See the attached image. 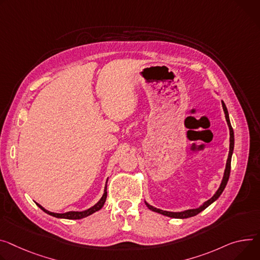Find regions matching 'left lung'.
<instances>
[{"label": "left lung", "instance_id": "1", "mask_svg": "<svg viewBox=\"0 0 260 260\" xmlns=\"http://www.w3.org/2000/svg\"><path fill=\"white\" fill-rule=\"evenodd\" d=\"M222 106H223V110H224V113H225V117H226V121H227V124H228V127H229V132H230V145H229V154H228V158H227V162H226V168H225V172H224V176H223V180L221 182V185L219 187V190L216 192V194L212 196L209 200H207L206 202H204L200 207L198 208H195V209H187V210H184V211H180V212H172V211H166V210H161V209H158V208H155L151 205H149L147 202L146 205L147 207L152 210V211H155V212H158V214H161L164 216H167V217H170V218H175V219H186V218H191V217H194L196 215H198L199 212H201L202 210H204L208 205H210L212 202L216 201L220 195L223 193L224 188L228 182V179H229V175H230V168H231V156H232V152H233V147H234V134H233V128L230 124V120H229V115H228V111H227V108L224 104V102H222Z\"/></svg>", "mask_w": 260, "mask_h": 260}]
</instances>
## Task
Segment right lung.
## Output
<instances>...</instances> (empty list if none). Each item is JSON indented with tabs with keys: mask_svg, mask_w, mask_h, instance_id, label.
I'll return each mask as SVG.
<instances>
[{
	"mask_svg": "<svg viewBox=\"0 0 260 260\" xmlns=\"http://www.w3.org/2000/svg\"><path fill=\"white\" fill-rule=\"evenodd\" d=\"M108 181V180H107ZM106 199H107V184L105 186V192H104V195L103 197L101 198V200L94 205L92 207H90L89 209L87 210H84V211H68V212H64V214H56V212H52V211H49L46 210L45 208H43L40 204L36 203L44 212H46V214H49L53 217H56V218H62V219H69V220H79V219H82V218H85V217H88L90 216L91 214H93V212H95L98 210H100L105 202H106Z\"/></svg>",
	"mask_w": 260,
	"mask_h": 260,
	"instance_id": "1",
	"label": "right lung"
}]
</instances>
